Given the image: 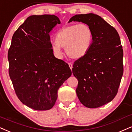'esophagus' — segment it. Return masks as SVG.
Here are the masks:
<instances>
[{
  "instance_id": "obj_1",
  "label": "esophagus",
  "mask_w": 132,
  "mask_h": 132,
  "mask_svg": "<svg viewBox=\"0 0 132 132\" xmlns=\"http://www.w3.org/2000/svg\"><path fill=\"white\" fill-rule=\"evenodd\" d=\"M69 67H70V69H71V70L72 69V68H73V65H72V63H69Z\"/></svg>"
}]
</instances>
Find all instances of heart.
I'll return each instance as SVG.
<instances>
[{
	"instance_id": "obj_1",
	"label": "heart",
	"mask_w": 132,
	"mask_h": 132,
	"mask_svg": "<svg viewBox=\"0 0 132 132\" xmlns=\"http://www.w3.org/2000/svg\"><path fill=\"white\" fill-rule=\"evenodd\" d=\"M93 39L92 29L81 23L63 27L57 32L52 49L57 56L62 54L61 47H65L67 56L72 59L83 57L89 51Z\"/></svg>"
}]
</instances>
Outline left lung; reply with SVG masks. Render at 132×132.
<instances>
[{"instance_id": "obj_1", "label": "left lung", "mask_w": 132, "mask_h": 132, "mask_svg": "<svg viewBox=\"0 0 132 132\" xmlns=\"http://www.w3.org/2000/svg\"><path fill=\"white\" fill-rule=\"evenodd\" d=\"M71 21L87 24L93 33L89 51L75 62L72 72L78 81L76 92L81 103L89 108H98L113 100L121 83L123 50L119 35L97 14H76Z\"/></svg>"}]
</instances>
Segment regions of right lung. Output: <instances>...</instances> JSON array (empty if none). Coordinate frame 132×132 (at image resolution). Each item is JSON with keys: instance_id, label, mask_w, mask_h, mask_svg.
I'll return each mask as SVG.
<instances>
[{"instance_id": "1", "label": "right lung", "mask_w": 132, "mask_h": 132, "mask_svg": "<svg viewBox=\"0 0 132 132\" xmlns=\"http://www.w3.org/2000/svg\"><path fill=\"white\" fill-rule=\"evenodd\" d=\"M57 24L55 15L30 16L14 33L8 52L16 95L35 110L53 108L59 88L71 75L69 65L54 56L50 32Z\"/></svg>"}]
</instances>
